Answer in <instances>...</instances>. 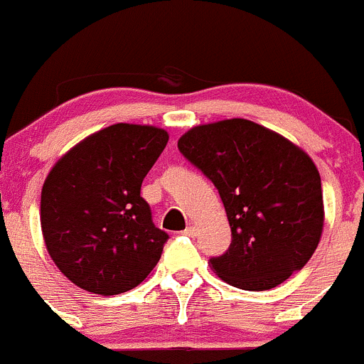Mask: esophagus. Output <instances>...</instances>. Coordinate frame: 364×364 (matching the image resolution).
Listing matches in <instances>:
<instances>
[{
    "mask_svg": "<svg viewBox=\"0 0 364 364\" xmlns=\"http://www.w3.org/2000/svg\"><path fill=\"white\" fill-rule=\"evenodd\" d=\"M185 235L186 236H196L197 235V225H188V228L185 229Z\"/></svg>",
    "mask_w": 364,
    "mask_h": 364,
    "instance_id": "34e87169",
    "label": "esophagus"
}]
</instances>
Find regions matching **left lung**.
Instances as JSON below:
<instances>
[{"label": "left lung", "instance_id": "left-lung-1", "mask_svg": "<svg viewBox=\"0 0 364 364\" xmlns=\"http://www.w3.org/2000/svg\"><path fill=\"white\" fill-rule=\"evenodd\" d=\"M178 147L217 186L228 213L231 245L210 259L222 281L270 290L308 263L323 231L322 181L308 153L247 119L196 126Z\"/></svg>", "mask_w": 364, "mask_h": 364}]
</instances>
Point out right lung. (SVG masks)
<instances>
[{
  "mask_svg": "<svg viewBox=\"0 0 364 364\" xmlns=\"http://www.w3.org/2000/svg\"><path fill=\"white\" fill-rule=\"evenodd\" d=\"M168 142L156 126L112 124L67 151L41 193L46 249L63 276L90 294L139 287L168 235L140 197L144 178Z\"/></svg>",
  "mask_w": 364,
  "mask_h": 364,
  "instance_id": "add662e5",
  "label": "right lung"
}]
</instances>
